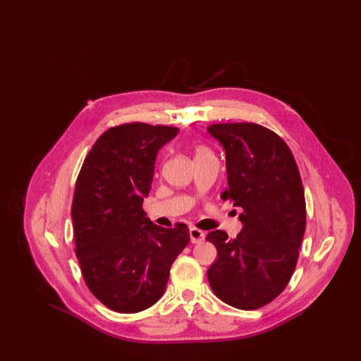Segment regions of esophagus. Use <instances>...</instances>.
I'll use <instances>...</instances> for the list:
<instances>
[{"mask_svg": "<svg viewBox=\"0 0 361 361\" xmlns=\"http://www.w3.org/2000/svg\"><path fill=\"white\" fill-rule=\"evenodd\" d=\"M189 235H190V242L192 243H200V242L204 240V237H206L204 231H202V230H199L196 227H190L189 228Z\"/></svg>", "mask_w": 361, "mask_h": 361, "instance_id": "34e87169", "label": "esophagus"}]
</instances>
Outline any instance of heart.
<instances>
[{"mask_svg":"<svg viewBox=\"0 0 361 361\" xmlns=\"http://www.w3.org/2000/svg\"><path fill=\"white\" fill-rule=\"evenodd\" d=\"M195 153H196V157H200V155L211 154L209 149L206 147V146H203V145H197V146L195 147Z\"/></svg>","mask_w":361,"mask_h":361,"instance_id":"b5f03b06","label":"heart"}]
</instances>
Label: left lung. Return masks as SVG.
I'll return each instance as SVG.
<instances>
[{"label": "left lung", "instance_id": "8db88e82", "mask_svg": "<svg viewBox=\"0 0 361 361\" xmlns=\"http://www.w3.org/2000/svg\"><path fill=\"white\" fill-rule=\"evenodd\" d=\"M226 152L228 188L221 197L240 207L237 238L222 230L206 237L218 250L207 271L214 293L230 306L257 310L291 280L306 230L300 173L287 143L257 123L208 127Z\"/></svg>", "mask_w": 361, "mask_h": 361}]
</instances>
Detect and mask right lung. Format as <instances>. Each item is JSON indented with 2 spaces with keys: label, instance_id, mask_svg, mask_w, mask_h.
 <instances>
[{
  "label": "right lung",
  "instance_id": "add662e5",
  "mask_svg": "<svg viewBox=\"0 0 361 361\" xmlns=\"http://www.w3.org/2000/svg\"><path fill=\"white\" fill-rule=\"evenodd\" d=\"M177 127L126 123L94 142L71 206L75 256L89 291L108 309L134 314L164 295L174 259L188 245L185 224L165 228L142 207L158 150Z\"/></svg>",
  "mask_w": 361,
  "mask_h": 361
}]
</instances>
